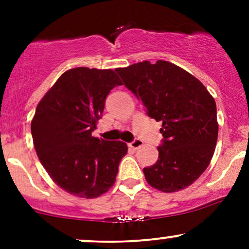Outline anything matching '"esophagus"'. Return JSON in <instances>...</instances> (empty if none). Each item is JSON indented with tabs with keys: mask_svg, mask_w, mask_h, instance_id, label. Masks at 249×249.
<instances>
[{
	"mask_svg": "<svg viewBox=\"0 0 249 249\" xmlns=\"http://www.w3.org/2000/svg\"><path fill=\"white\" fill-rule=\"evenodd\" d=\"M142 145H144V142H142L141 139H136V141H133L132 142L128 144V147L132 148V150H138V148L142 147Z\"/></svg>",
	"mask_w": 249,
	"mask_h": 249,
	"instance_id": "esophagus-1",
	"label": "esophagus"
}]
</instances>
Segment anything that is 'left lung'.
<instances>
[{"label": "left lung", "mask_w": 249, "mask_h": 249, "mask_svg": "<svg viewBox=\"0 0 249 249\" xmlns=\"http://www.w3.org/2000/svg\"><path fill=\"white\" fill-rule=\"evenodd\" d=\"M116 71L141 99L147 115L162 122L164 142L158 147V160L142 170L148 185L165 193L192 185L210 165L218 141L212 95L186 70L161 59Z\"/></svg>", "instance_id": "8db88e82"}]
</instances>
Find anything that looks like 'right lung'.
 Masks as SVG:
<instances>
[{"mask_svg": "<svg viewBox=\"0 0 249 249\" xmlns=\"http://www.w3.org/2000/svg\"><path fill=\"white\" fill-rule=\"evenodd\" d=\"M122 84L111 69L75 68L65 71L37 105L31 121L34 147L50 178L65 192L93 199L115 184L127 145L91 132L108 92Z\"/></svg>", "mask_w": 249, "mask_h": 249, "instance_id": "1", "label": "right lung"}]
</instances>
